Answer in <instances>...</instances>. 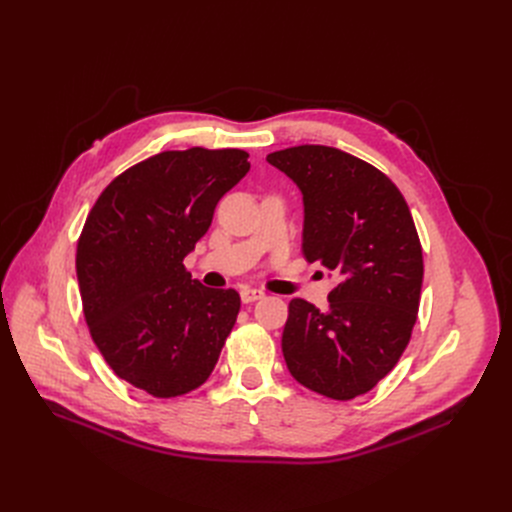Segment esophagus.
Masks as SVG:
<instances>
[{
    "mask_svg": "<svg viewBox=\"0 0 512 512\" xmlns=\"http://www.w3.org/2000/svg\"><path fill=\"white\" fill-rule=\"evenodd\" d=\"M240 299H242V303L249 305V303H255V301L265 299V292H263V290H257V288H245V290L240 292Z\"/></svg>",
    "mask_w": 512,
    "mask_h": 512,
    "instance_id": "esophagus-1",
    "label": "esophagus"
}]
</instances>
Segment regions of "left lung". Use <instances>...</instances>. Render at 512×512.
Here are the masks:
<instances>
[{
    "label": "left lung",
    "mask_w": 512,
    "mask_h": 512,
    "mask_svg": "<svg viewBox=\"0 0 512 512\" xmlns=\"http://www.w3.org/2000/svg\"><path fill=\"white\" fill-rule=\"evenodd\" d=\"M303 193V255L338 284L328 309L292 299L282 334L288 371L334 400L369 392L392 371L417 321L423 255L409 205L367 161L326 145L267 155Z\"/></svg>",
    "instance_id": "1"
}]
</instances>
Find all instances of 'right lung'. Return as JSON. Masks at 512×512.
Segmentation results:
<instances>
[{"label": "right lung", "mask_w": 512, "mask_h": 512, "mask_svg": "<svg viewBox=\"0 0 512 512\" xmlns=\"http://www.w3.org/2000/svg\"><path fill=\"white\" fill-rule=\"evenodd\" d=\"M240 149L157 153L105 186L76 247L93 342L118 378L157 398L205 384L236 324L238 292L207 288L182 259L251 168Z\"/></svg>", "instance_id": "obj_1"}]
</instances>
